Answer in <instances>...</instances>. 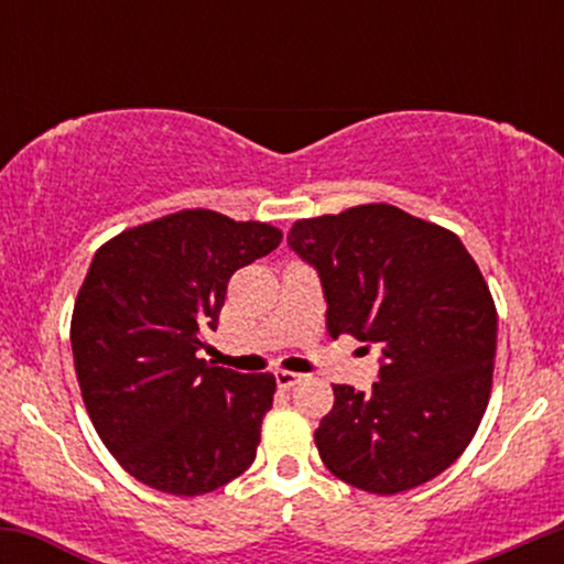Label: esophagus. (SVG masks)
<instances>
[{"instance_id":"34e87169","label":"esophagus","mask_w":564,"mask_h":564,"mask_svg":"<svg viewBox=\"0 0 564 564\" xmlns=\"http://www.w3.org/2000/svg\"><path fill=\"white\" fill-rule=\"evenodd\" d=\"M302 381V373H294V371H275V384L281 387V390H291L294 384H300Z\"/></svg>"}]
</instances>
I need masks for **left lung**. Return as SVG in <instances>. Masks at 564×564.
<instances>
[{
	"instance_id": "1",
	"label": "left lung",
	"mask_w": 564,
	"mask_h": 564,
	"mask_svg": "<svg viewBox=\"0 0 564 564\" xmlns=\"http://www.w3.org/2000/svg\"><path fill=\"white\" fill-rule=\"evenodd\" d=\"M289 246L321 278L332 339L381 349L371 392L334 384L315 430L323 464L379 496L437 477L475 437L496 360V304L462 238L366 204L300 219Z\"/></svg>"
}]
</instances>
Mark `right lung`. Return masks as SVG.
I'll return each instance as SVG.
<instances>
[{
  "label": "right lung",
  "instance_id": "obj_1",
  "mask_svg": "<svg viewBox=\"0 0 564 564\" xmlns=\"http://www.w3.org/2000/svg\"><path fill=\"white\" fill-rule=\"evenodd\" d=\"M281 230L185 209L100 246L70 318V349L97 435L134 480L204 496L251 467L273 373L196 358L228 281L270 254Z\"/></svg>",
  "mask_w": 564,
  "mask_h": 564
}]
</instances>
